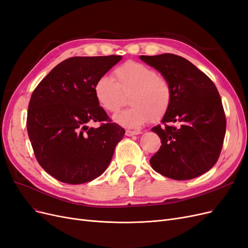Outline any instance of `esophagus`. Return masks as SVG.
Segmentation results:
<instances>
[{
    "label": "esophagus",
    "instance_id": "34e87169",
    "mask_svg": "<svg viewBox=\"0 0 248 248\" xmlns=\"http://www.w3.org/2000/svg\"><path fill=\"white\" fill-rule=\"evenodd\" d=\"M140 131H138V130H126L125 131V134L127 137H132V136H138V134H140Z\"/></svg>",
    "mask_w": 248,
    "mask_h": 248
}]
</instances>
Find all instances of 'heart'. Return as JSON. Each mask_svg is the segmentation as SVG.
<instances>
[{
	"label": "heart",
	"mask_w": 248,
	"mask_h": 248,
	"mask_svg": "<svg viewBox=\"0 0 248 248\" xmlns=\"http://www.w3.org/2000/svg\"><path fill=\"white\" fill-rule=\"evenodd\" d=\"M114 79L107 76L97 78L93 86L95 99L108 112H117L129 95L131 108L119 112L115 121L124 127L137 128L151 120L158 122L168 114L171 104L170 81L152 67L128 61L114 70Z\"/></svg>",
	"instance_id": "1"
}]
</instances>
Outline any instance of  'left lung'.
<instances>
[{
  "instance_id": "left-lung-1",
  "label": "left lung",
  "mask_w": 248,
  "mask_h": 248,
  "mask_svg": "<svg viewBox=\"0 0 248 248\" xmlns=\"http://www.w3.org/2000/svg\"><path fill=\"white\" fill-rule=\"evenodd\" d=\"M170 84L171 104L158 134L161 147L150 159L153 170L174 180H190L213 168L220 155L227 119L214 82L186 59L140 56Z\"/></svg>"
}]
</instances>
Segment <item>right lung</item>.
Returning a JSON list of instances; mask_svg holds the SVG:
<instances>
[{"label": "right lung", "mask_w": 248, "mask_h": 248, "mask_svg": "<svg viewBox=\"0 0 248 248\" xmlns=\"http://www.w3.org/2000/svg\"><path fill=\"white\" fill-rule=\"evenodd\" d=\"M122 56L72 57L58 64L31 96L27 130L37 161L68 184L92 181L107 170L124 129L97 103L93 86ZM99 122L97 129L89 127Z\"/></svg>", "instance_id": "add662e5"}]
</instances>
